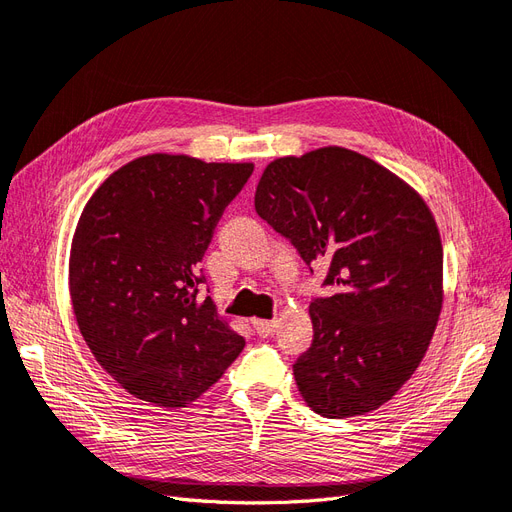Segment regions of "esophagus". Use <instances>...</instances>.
Segmentation results:
<instances>
[{
    "label": "esophagus",
    "mask_w": 512,
    "mask_h": 512,
    "mask_svg": "<svg viewBox=\"0 0 512 512\" xmlns=\"http://www.w3.org/2000/svg\"><path fill=\"white\" fill-rule=\"evenodd\" d=\"M252 324L260 337H271L275 333V320H252Z\"/></svg>",
    "instance_id": "obj_1"
}]
</instances>
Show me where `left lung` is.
I'll list each match as a JSON object with an SVG mask.
<instances>
[{"label":"left lung","instance_id":"left-lung-1","mask_svg":"<svg viewBox=\"0 0 512 512\" xmlns=\"http://www.w3.org/2000/svg\"><path fill=\"white\" fill-rule=\"evenodd\" d=\"M256 213L309 271L314 339L292 365L307 406L348 418L386 404L421 363L442 307V243L427 205L361 153L324 147L262 173Z\"/></svg>","mask_w":512,"mask_h":512}]
</instances>
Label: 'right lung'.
I'll return each mask as SVG.
<instances>
[{
	"instance_id": "obj_1",
	"label": "right lung",
	"mask_w": 512,
	"mask_h": 512,
	"mask_svg": "<svg viewBox=\"0 0 512 512\" xmlns=\"http://www.w3.org/2000/svg\"><path fill=\"white\" fill-rule=\"evenodd\" d=\"M252 164L138 158L89 198L70 254L76 322L123 389L185 408L220 380L243 337L215 314L200 262Z\"/></svg>"
}]
</instances>
